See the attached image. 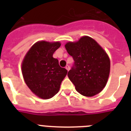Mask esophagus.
Returning a JSON list of instances; mask_svg holds the SVG:
<instances>
[{
  "label": "esophagus",
  "instance_id": "obj_1",
  "mask_svg": "<svg viewBox=\"0 0 131 131\" xmlns=\"http://www.w3.org/2000/svg\"><path fill=\"white\" fill-rule=\"evenodd\" d=\"M66 69L68 71H69V69H70V67H69V66L68 65V66H66Z\"/></svg>",
  "mask_w": 131,
  "mask_h": 131
}]
</instances>
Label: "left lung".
Masks as SVG:
<instances>
[{"label":"left lung","mask_w":131,"mask_h":131,"mask_svg":"<svg viewBox=\"0 0 131 131\" xmlns=\"http://www.w3.org/2000/svg\"><path fill=\"white\" fill-rule=\"evenodd\" d=\"M65 47L75 62L68 76L76 91L89 97L100 93L106 85L110 71V60L106 51L88 36L77 42H68Z\"/></svg>","instance_id":"8db88e82"}]
</instances>
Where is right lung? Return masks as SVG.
<instances>
[{
	"label": "right lung",
	"instance_id": "add662e5",
	"mask_svg": "<svg viewBox=\"0 0 131 131\" xmlns=\"http://www.w3.org/2000/svg\"><path fill=\"white\" fill-rule=\"evenodd\" d=\"M60 46V42H37L23 60L24 81L32 92L42 99L52 98L58 92L68 73L67 69L59 66L58 60L53 58V54Z\"/></svg>",
	"mask_w": 131,
	"mask_h": 131
}]
</instances>
